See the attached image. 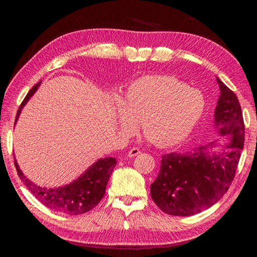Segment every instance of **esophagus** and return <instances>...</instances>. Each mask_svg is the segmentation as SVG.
I'll list each match as a JSON object with an SVG mask.
<instances>
[{
    "label": "esophagus",
    "instance_id": "1",
    "mask_svg": "<svg viewBox=\"0 0 257 257\" xmlns=\"http://www.w3.org/2000/svg\"><path fill=\"white\" fill-rule=\"evenodd\" d=\"M138 154H141V150L137 149V147H134V149L129 150V152H128L129 158H134V156H137Z\"/></svg>",
    "mask_w": 257,
    "mask_h": 257
}]
</instances>
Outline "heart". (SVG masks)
Returning a JSON list of instances; mask_svg holds the SVG:
<instances>
[{
    "mask_svg": "<svg viewBox=\"0 0 257 257\" xmlns=\"http://www.w3.org/2000/svg\"><path fill=\"white\" fill-rule=\"evenodd\" d=\"M205 97L169 75L146 76L129 86L119 103V122L124 133H133L137 121L143 132L159 147L180 144L189 136L205 110Z\"/></svg>",
    "mask_w": 257,
    "mask_h": 257,
    "instance_id": "obj_1",
    "label": "heart"
}]
</instances>
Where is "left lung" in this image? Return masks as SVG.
<instances>
[{
    "label": "left lung",
    "mask_w": 257,
    "mask_h": 257,
    "mask_svg": "<svg viewBox=\"0 0 257 257\" xmlns=\"http://www.w3.org/2000/svg\"><path fill=\"white\" fill-rule=\"evenodd\" d=\"M220 97L214 113L216 132L230 135L222 154H210L215 142L186 153L162 155L161 168L151 185V197L160 210L170 215H194L222 198L234 178L245 142L240 104L231 89L219 78Z\"/></svg>",
    "instance_id": "8db88e82"
}]
</instances>
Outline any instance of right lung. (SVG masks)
Listing matches in <instances>:
<instances>
[{
    "mask_svg": "<svg viewBox=\"0 0 257 257\" xmlns=\"http://www.w3.org/2000/svg\"><path fill=\"white\" fill-rule=\"evenodd\" d=\"M40 84L41 81L35 85L29 90V93L26 95L23 103L20 104L18 112H17L16 121L18 120L25 104L36 92ZM115 164L116 161L114 158L101 159L96 163H94L77 180L70 182L67 186L49 189L38 187L30 181L27 177H25L15 159V165L18 176L24 181L25 186L29 189L30 193L50 210L70 215L84 214L101 202L104 194H105L108 178H110Z\"/></svg>",
    "mask_w": 257,
    "mask_h": 257,
    "instance_id": "obj_1",
    "label": "right lung"
}]
</instances>
